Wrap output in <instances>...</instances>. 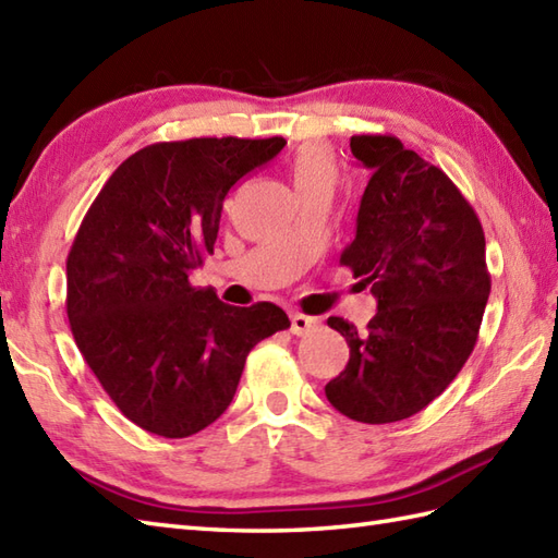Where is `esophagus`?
Wrapping results in <instances>:
<instances>
[{"mask_svg":"<svg viewBox=\"0 0 558 558\" xmlns=\"http://www.w3.org/2000/svg\"><path fill=\"white\" fill-rule=\"evenodd\" d=\"M290 324H292L290 328H292L294 336H306V333H310V330H314L318 326V318L300 314V312H292L290 314Z\"/></svg>","mask_w":558,"mask_h":558,"instance_id":"esophagus-1","label":"esophagus"}]
</instances>
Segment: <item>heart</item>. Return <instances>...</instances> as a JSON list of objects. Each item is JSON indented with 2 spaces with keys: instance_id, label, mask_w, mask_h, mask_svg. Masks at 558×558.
Returning <instances> with one entry per match:
<instances>
[{
  "instance_id": "1",
  "label": "heart",
  "mask_w": 558,
  "mask_h": 558,
  "mask_svg": "<svg viewBox=\"0 0 558 558\" xmlns=\"http://www.w3.org/2000/svg\"><path fill=\"white\" fill-rule=\"evenodd\" d=\"M288 170L302 196L316 192V189H330L333 192L338 180V162L333 150L326 144H318V141H310V144H302L294 150Z\"/></svg>"
}]
</instances>
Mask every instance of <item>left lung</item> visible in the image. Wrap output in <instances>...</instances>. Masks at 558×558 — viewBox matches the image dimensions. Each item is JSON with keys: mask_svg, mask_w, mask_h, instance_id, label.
<instances>
[{"mask_svg": "<svg viewBox=\"0 0 558 558\" xmlns=\"http://www.w3.org/2000/svg\"><path fill=\"white\" fill-rule=\"evenodd\" d=\"M350 148L372 177L340 266L372 286L378 310L364 333L328 318L350 360L326 398L354 422L388 424L424 410L458 376L475 350L492 276L477 213L441 168L390 134L352 136Z\"/></svg>", "mask_w": 558, "mask_h": 558, "instance_id": "obj_1", "label": "left lung"}]
</instances>
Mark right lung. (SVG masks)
I'll return each instance as SVG.
<instances>
[{"mask_svg": "<svg viewBox=\"0 0 558 558\" xmlns=\"http://www.w3.org/2000/svg\"><path fill=\"white\" fill-rule=\"evenodd\" d=\"M286 138H186L129 156L66 256V316L83 360L126 420L165 438L216 422L246 354L290 328L270 302L230 306L189 272L213 254L230 189Z\"/></svg>", "mask_w": 558, "mask_h": 558, "instance_id": "add662e5", "label": "right lung"}]
</instances>
